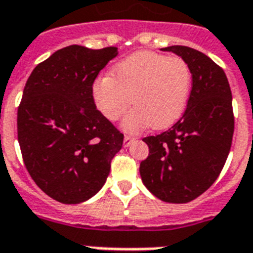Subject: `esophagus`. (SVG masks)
I'll return each instance as SVG.
<instances>
[{
  "label": "esophagus",
  "mask_w": 253,
  "mask_h": 253,
  "mask_svg": "<svg viewBox=\"0 0 253 253\" xmlns=\"http://www.w3.org/2000/svg\"><path fill=\"white\" fill-rule=\"evenodd\" d=\"M133 140H134V138L130 137V136H125L124 142H123V144H124V147H129V145H130V144L133 142Z\"/></svg>",
  "instance_id": "1"
}]
</instances>
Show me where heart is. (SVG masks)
Here are the masks:
<instances>
[{
  "mask_svg": "<svg viewBox=\"0 0 253 253\" xmlns=\"http://www.w3.org/2000/svg\"><path fill=\"white\" fill-rule=\"evenodd\" d=\"M112 73L93 81V101L111 121L124 115L132 101L134 109L123 121L125 130L137 132L149 125L161 130L183 116L192 75L181 58L141 50L117 62Z\"/></svg>",
  "mask_w": 253,
  "mask_h": 253,
  "instance_id": "1",
  "label": "heart"
}]
</instances>
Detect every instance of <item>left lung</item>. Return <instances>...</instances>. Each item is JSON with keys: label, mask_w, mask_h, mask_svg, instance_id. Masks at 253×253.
<instances>
[{"label": "left lung", "mask_w": 253, "mask_h": 253, "mask_svg": "<svg viewBox=\"0 0 253 253\" xmlns=\"http://www.w3.org/2000/svg\"><path fill=\"white\" fill-rule=\"evenodd\" d=\"M161 50L187 62L192 90L183 117L164 133L142 140L149 156L140 174L156 197L181 204L204 193L223 169L235 126L232 93L224 70L204 53L181 45Z\"/></svg>", "instance_id": "8db88e82"}]
</instances>
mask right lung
I'll use <instances>...</instances> for the list:
<instances>
[{
	"label": "right lung",
	"mask_w": 253,
	"mask_h": 253,
	"mask_svg": "<svg viewBox=\"0 0 253 253\" xmlns=\"http://www.w3.org/2000/svg\"><path fill=\"white\" fill-rule=\"evenodd\" d=\"M117 47L70 45L39 64L17 112L18 142L29 174L62 204H80L102 188L124 134L96 109L92 84Z\"/></svg>",
	"instance_id": "right-lung-1"
}]
</instances>
